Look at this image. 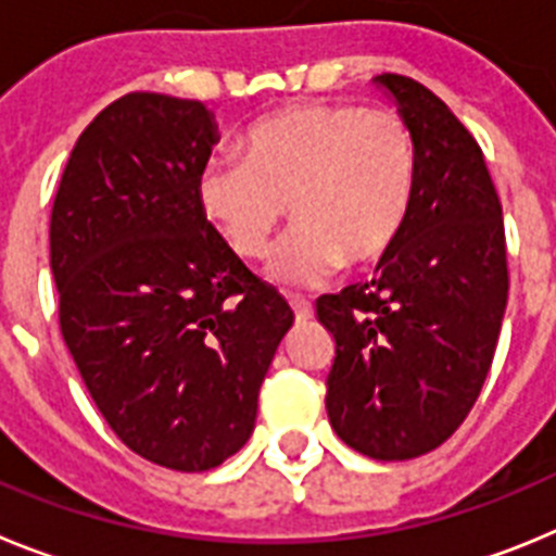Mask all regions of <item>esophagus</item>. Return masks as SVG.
Listing matches in <instances>:
<instances>
[{
  "label": "esophagus",
  "instance_id": "1",
  "mask_svg": "<svg viewBox=\"0 0 556 556\" xmlns=\"http://www.w3.org/2000/svg\"><path fill=\"white\" fill-rule=\"evenodd\" d=\"M289 306H292L294 320L298 323H308L314 317V306L308 301H303V298H289Z\"/></svg>",
  "mask_w": 556,
  "mask_h": 556
}]
</instances>
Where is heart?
I'll return each mask as SVG.
<instances>
[{
    "label": "heart",
    "instance_id": "obj_1",
    "mask_svg": "<svg viewBox=\"0 0 556 556\" xmlns=\"http://www.w3.org/2000/svg\"><path fill=\"white\" fill-rule=\"evenodd\" d=\"M415 186V132L401 113L314 102L255 122L242 161H205L198 198L244 262L267 255L289 205L298 225L269 262V278L308 289L342 264H376L404 233Z\"/></svg>",
    "mask_w": 556,
    "mask_h": 556
}]
</instances>
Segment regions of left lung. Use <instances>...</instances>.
<instances>
[{"label":"left lung","instance_id":"8db88e82","mask_svg":"<svg viewBox=\"0 0 556 556\" xmlns=\"http://www.w3.org/2000/svg\"><path fill=\"white\" fill-rule=\"evenodd\" d=\"M415 132L417 186L404 233L376 278L323 294L337 356L326 384L333 431L358 454L415 459L473 409L507 308V242L481 147L429 88L372 77Z\"/></svg>","mask_w":556,"mask_h":556}]
</instances>
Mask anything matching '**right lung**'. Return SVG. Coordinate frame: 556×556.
I'll use <instances>...</instances> for the list:
<instances>
[{
	"label": "right lung",
	"mask_w": 556,
	"mask_h": 556,
	"mask_svg": "<svg viewBox=\"0 0 556 556\" xmlns=\"http://www.w3.org/2000/svg\"><path fill=\"white\" fill-rule=\"evenodd\" d=\"M217 141L203 102L125 94L80 132L49 223L63 342L97 409L127 448L184 473L248 443L294 320L200 205Z\"/></svg>",
	"instance_id": "obj_1"
}]
</instances>
